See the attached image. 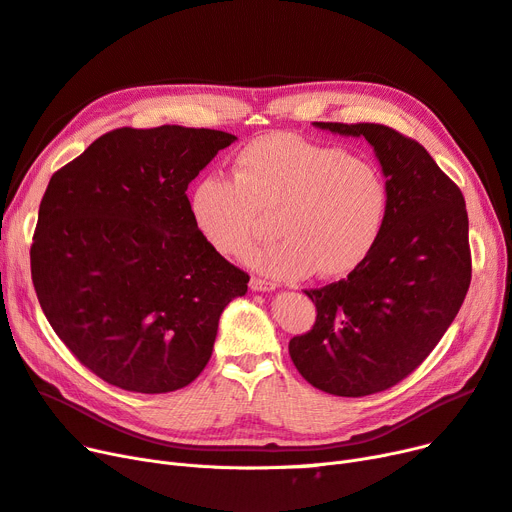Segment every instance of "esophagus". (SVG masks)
<instances>
[{
    "label": "esophagus",
    "mask_w": 512,
    "mask_h": 512,
    "mask_svg": "<svg viewBox=\"0 0 512 512\" xmlns=\"http://www.w3.org/2000/svg\"><path fill=\"white\" fill-rule=\"evenodd\" d=\"M250 290L252 292H273L275 290V283L258 279V277H252L250 279Z\"/></svg>",
    "instance_id": "obj_1"
}]
</instances>
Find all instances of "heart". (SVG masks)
Segmentation results:
<instances>
[{
  "instance_id": "b5f03b06",
  "label": "heart",
  "mask_w": 512,
  "mask_h": 512,
  "mask_svg": "<svg viewBox=\"0 0 512 512\" xmlns=\"http://www.w3.org/2000/svg\"><path fill=\"white\" fill-rule=\"evenodd\" d=\"M233 180L195 182L189 212L197 233L222 256L250 248L260 214H273L277 241L245 256L279 281L351 273L372 252L386 218L388 189L376 163L296 134H269L245 145Z\"/></svg>"
}]
</instances>
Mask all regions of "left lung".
Returning a JSON list of instances; mask_svg holds the SVG:
<instances>
[{"instance_id": "obj_1", "label": "left lung", "mask_w": 512, "mask_h": 512, "mask_svg": "<svg viewBox=\"0 0 512 512\" xmlns=\"http://www.w3.org/2000/svg\"><path fill=\"white\" fill-rule=\"evenodd\" d=\"M313 126L370 142L388 203L359 267L304 292L317 319L290 340V357L319 391L365 397L412 374L456 319L470 285L468 214L460 189L416 140L380 124Z\"/></svg>"}]
</instances>
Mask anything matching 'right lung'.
Masks as SVG:
<instances>
[{
	"label": "right lung",
	"instance_id": "right-lung-1",
	"mask_svg": "<svg viewBox=\"0 0 512 512\" xmlns=\"http://www.w3.org/2000/svg\"><path fill=\"white\" fill-rule=\"evenodd\" d=\"M237 138L206 128H119L60 168L39 203L31 277L58 338L132 393L191 384L218 319L250 277L203 241L189 182Z\"/></svg>",
	"mask_w": 512,
	"mask_h": 512
}]
</instances>
